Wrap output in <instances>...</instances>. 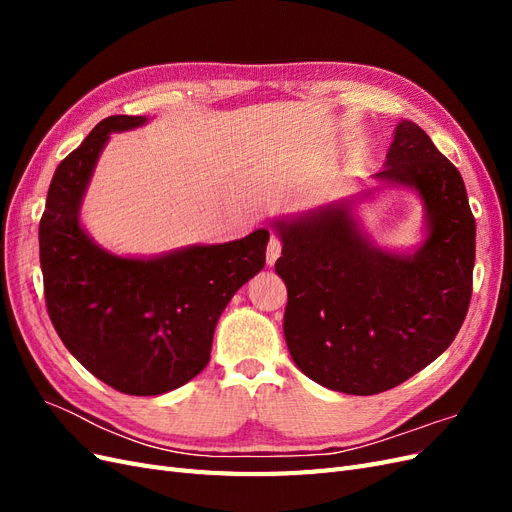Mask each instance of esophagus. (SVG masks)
I'll use <instances>...</instances> for the list:
<instances>
[{"mask_svg":"<svg viewBox=\"0 0 512 512\" xmlns=\"http://www.w3.org/2000/svg\"><path fill=\"white\" fill-rule=\"evenodd\" d=\"M280 254H282V243H280V239L271 237V241H269V245H267V265H269V267L275 265V260L280 258Z\"/></svg>","mask_w":512,"mask_h":512,"instance_id":"34e87169","label":"esophagus"}]
</instances>
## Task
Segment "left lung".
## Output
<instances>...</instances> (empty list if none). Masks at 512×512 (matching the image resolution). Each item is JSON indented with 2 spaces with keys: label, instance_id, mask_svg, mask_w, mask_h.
I'll use <instances>...</instances> for the list:
<instances>
[{
  "label": "left lung",
  "instance_id": "8db88e82",
  "mask_svg": "<svg viewBox=\"0 0 512 512\" xmlns=\"http://www.w3.org/2000/svg\"><path fill=\"white\" fill-rule=\"evenodd\" d=\"M376 179L423 198L429 235L414 254L371 245L346 205L275 222L292 361L307 378L348 395L389 391L436 361L472 297L476 222L451 160L404 119Z\"/></svg>",
  "mask_w": 512,
  "mask_h": 512
}]
</instances>
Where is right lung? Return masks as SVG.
I'll return each instance as SVG.
<instances>
[{
  "mask_svg": "<svg viewBox=\"0 0 512 512\" xmlns=\"http://www.w3.org/2000/svg\"><path fill=\"white\" fill-rule=\"evenodd\" d=\"M145 117L102 119L61 160L40 220L44 299L64 346L98 380L126 395L179 389L209 363L228 301L265 267L269 230L222 245H192L158 258L108 254L81 228L79 209L111 132Z\"/></svg>",
  "mask_w": 512,
  "mask_h": 512,
  "instance_id": "obj_1",
  "label": "right lung"
}]
</instances>
